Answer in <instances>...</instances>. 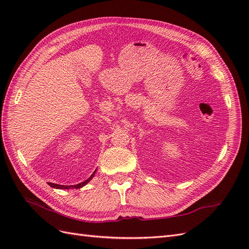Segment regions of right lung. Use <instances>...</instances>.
I'll use <instances>...</instances> for the list:
<instances>
[{"label":"right lung","mask_w":249,"mask_h":249,"mask_svg":"<svg viewBox=\"0 0 249 249\" xmlns=\"http://www.w3.org/2000/svg\"><path fill=\"white\" fill-rule=\"evenodd\" d=\"M95 171H96V170H94V172L92 173V175L90 176L86 180H84V182H82V183L77 184V185L64 186V185H59V184H54V183H49V185H50L51 187H53V188H56V189H74V188H76V189H79V188H82V187H84L85 185H87V184L90 182V180L92 179V178L94 177Z\"/></svg>","instance_id":"1"}]
</instances>
